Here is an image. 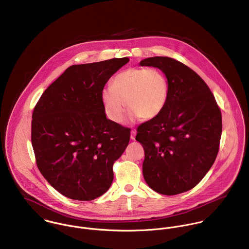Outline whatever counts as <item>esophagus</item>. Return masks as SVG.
<instances>
[{
	"instance_id": "34e87169",
	"label": "esophagus",
	"mask_w": 249,
	"mask_h": 249,
	"mask_svg": "<svg viewBox=\"0 0 249 249\" xmlns=\"http://www.w3.org/2000/svg\"><path fill=\"white\" fill-rule=\"evenodd\" d=\"M135 137H136V130L132 129L131 132H130V138H131L132 140H135Z\"/></svg>"
}]
</instances>
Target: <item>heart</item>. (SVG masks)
<instances>
[{
	"mask_svg": "<svg viewBox=\"0 0 249 249\" xmlns=\"http://www.w3.org/2000/svg\"><path fill=\"white\" fill-rule=\"evenodd\" d=\"M168 98V78L156 68H132L122 71L113 78L111 86L102 91L107 116L116 124L123 122L126 107L131 110L133 119L155 118L166 107Z\"/></svg>",
	"mask_w": 249,
	"mask_h": 249,
	"instance_id": "1",
	"label": "heart"
}]
</instances>
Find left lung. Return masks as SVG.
<instances>
[{
    "instance_id": "left-lung-1",
    "label": "left lung",
    "mask_w": 249,
    "mask_h": 249,
    "mask_svg": "<svg viewBox=\"0 0 249 249\" xmlns=\"http://www.w3.org/2000/svg\"><path fill=\"white\" fill-rule=\"evenodd\" d=\"M140 65L159 68L169 81L163 111L137 127L142 175L153 191L175 196L196 186L213 166L222 130L220 108L205 81L177 59L153 56Z\"/></svg>"
}]
</instances>
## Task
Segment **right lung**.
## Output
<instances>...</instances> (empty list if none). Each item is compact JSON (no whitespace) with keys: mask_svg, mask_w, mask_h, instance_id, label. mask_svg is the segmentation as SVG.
Returning a JSON list of instances; mask_svg holds the SVG:
<instances>
[{"mask_svg":"<svg viewBox=\"0 0 249 249\" xmlns=\"http://www.w3.org/2000/svg\"><path fill=\"white\" fill-rule=\"evenodd\" d=\"M128 57L72 65L37 102L32 143L42 176L61 195L93 200L114 178L113 165L125 150L130 128L107 118L102 91Z\"/></svg>","mask_w":249,"mask_h":249,"instance_id":"obj_1","label":"right lung"}]
</instances>
